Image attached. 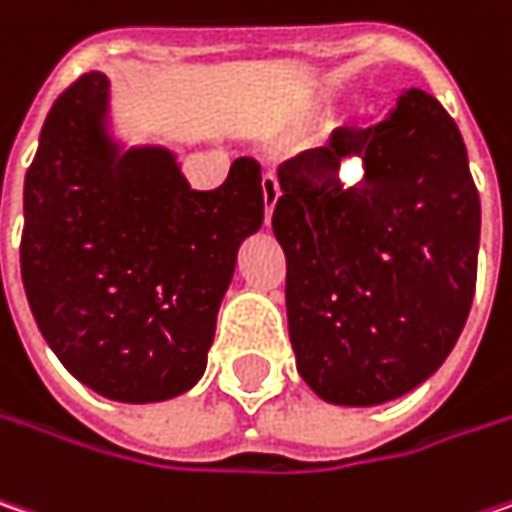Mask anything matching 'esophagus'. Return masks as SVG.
Segmentation results:
<instances>
[{"label": "esophagus", "instance_id": "esophagus-1", "mask_svg": "<svg viewBox=\"0 0 512 512\" xmlns=\"http://www.w3.org/2000/svg\"><path fill=\"white\" fill-rule=\"evenodd\" d=\"M260 188H263V217H266V226L272 223V211L281 199V185H278V176L275 173H263L260 179Z\"/></svg>", "mask_w": 512, "mask_h": 512}]
</instances>
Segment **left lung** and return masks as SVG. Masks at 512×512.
I'll list each match as a JSON object with an SVG mask.
<instances>
[{"label":"left lung","mask_w":512,"mask_h":512,"mask_svg":"<svg viewBox=\"0 0 512 512\" xmlns=\"http://www.w3.org/2000/svg\"><path fill=\"white\" fill-rule=\"evenodd\" d=\"M345 158L363 165L359 186L341 182ZM278 179L298 374L339 406L408 394L443 365L475 295L481 199L458 124L411 89L385 121L336 130Z\"/></svg>","instance_id":"8db88e82"}]
</instances>
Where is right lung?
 I'll return each mask as SVG.
<instances>
[{"label": "right lung", "mask_w": 512, "mask_h": 512, "mask_svg": "<svg viewBox=\"0 0 512 512\" xmlns=\"http://www.w3.org/2000/svg\"><path fill=\"white\" fill-rule=\"evenodd\" d=\"M109 80L77 77L25 173L22 284L66 371L118 403H156L205 371L237 249L263 223L260 165L240 156L191 191L173 153H118Z\"/></svg>", "instance_id": "obj_1"}]
</instances>
